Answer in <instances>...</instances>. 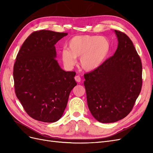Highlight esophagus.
Listing matches in <instances>:
<instances>
[{
  "instance_id": "esophagus-1",
  "label": "esophagus",
  "mask_w": 153,
  "mask_h": 153,
  "mask_svg": "<svg viewBox=\"0 0 153 153\" xmlns=\"http://www.w3.org/2000/svg\"><path fill=\"white\" fill-rule=\"evenodd\" d=\"M75 80L77 82H81V78L79 76H75Z\"/></svg>"
}]
</instances>
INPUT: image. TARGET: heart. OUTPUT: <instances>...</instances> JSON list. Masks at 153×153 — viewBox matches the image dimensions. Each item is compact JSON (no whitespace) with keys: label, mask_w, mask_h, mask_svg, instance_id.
<instances>
[{"label":"heart","mask_w":153,"mask_h":153,"mask_svg":"<svg viewBox=\"0 0 153 153\" xmlns=\"http://www.w3.org/2000/svg\"><path fill=\"white\" fill-rule=\"evenodd\" d=\"M67 48L62 51V61L68 68H72L76 58L80 57L79 64L86 71L100 68L107 58L110 44L105 37L98 36H76L68 41Z\"/></svg>","instance_id":"b5f03b06"}]
</instances>
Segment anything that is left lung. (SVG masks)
<instances>
[{"instance_id":"1","label":"left lung","mask_w":153,"mask_h":153,"mask_svg":"<svg viewBox=\"0 0 153 153\" xmlns=\"http://www.w3.org/2000/svg\"><path fill=\"white\" fill-rule=\"evenodd\" d=\"M117 48L100 68L84 75L87 105L97 121L110 123L126 117L142 89V66L131 40L114 30Z\"/></svg>"}]
</instances>
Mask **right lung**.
Instances as JSON below:
<instances>
[{"label": "right lung", "instance_id": "add662e5", "mask_svg": "<svg viewBox=\"0 0 153 153\" xmlns=\"http://www.w3.org/2000/svg\"><path fill=\"white\" fill-rule=\"evenodd\" d=\"M68 33L41 30L27 38L13 68L15 93L29 115L54 123L62 116L76 73L65 71L57 60L55 45Z\"/></svg>", "mask_w": 153, "mask_h": 153}]
</instances>
